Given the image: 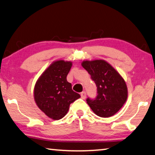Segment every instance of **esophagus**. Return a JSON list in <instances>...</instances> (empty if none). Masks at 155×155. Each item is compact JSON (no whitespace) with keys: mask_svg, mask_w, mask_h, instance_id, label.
I'll return each mask as SVG.
<instances>
[{"mask_svg":"<svg viewBox=\"0 0 155 155\" xmlns=\"http://www.w3.org/2000/svg\"><path fill=\"white\" fill-rule=\"evenodd\" d=\"M81 97L82 99H84L85 98V97H86V92H85V91H83L81 93Z\"/></svg>","mask_w":155,"mask_h":155,"instance_id":"obj_1","label":"esophagus"}]
</instances>
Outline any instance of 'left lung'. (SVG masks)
I'll return each instance as SVG.
<instances>
[{"label":"left lung","mask_w":155,"mask_h":155,"mask_svg":"<svg viewBox=\"0 0 155 155\" xmlns=\"http://www.w3.org/2000/svg\"><path fill=\"white\" fill-rule=\"evenodd\" d=\"M82 66L97 86L96 97L86 100L92 111L102 117L116 114L127 98V87L123 78L103 60L84 61Z\"/></svg>","instance_id":"obj_1"}]
</instances>
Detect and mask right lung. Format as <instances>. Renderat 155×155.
<instances>
[{
	"instance_id": "obj_1",
	"label": "right lung",
	"mask_w": 155,
	"mask_h": 155,
	"mask_svg": "<svg viewBox=\"0 0 155 155\" xmlns=\"http://www.w3.org/2000/svg\"><path fill=\"white\" fill-rule=\"evenodd\" d=\"M71 68V62H54L44 71L35 86V101L50 118L63 117L70 104L81 97L79 94L72 91L71 84L67 81Z\"/></svg>"
}]
</instances>
